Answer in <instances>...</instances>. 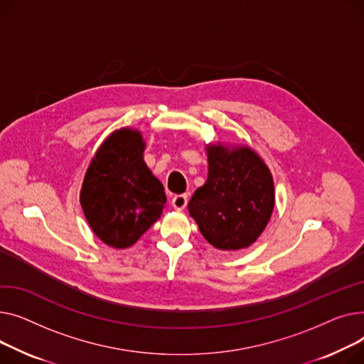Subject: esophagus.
Masks as SVG:
<instances>
[{
  "label": "esophagus",
  "instance_id": "1",
  "mask_svg": "<svg viewBox=\"0 0 364 364\" xmlns=\"http://www.w3.org/2000/svg\"><path fill=\"white\" fill-rule=\"evenodd\" d=\"M186 204H188V196H185V194L175 196V197L172 198V205H173V208H176V210H183V208L186 207Z\"/></svg>",
  "mask_w": 364,
  "mask_h": 364
}]
</instances>
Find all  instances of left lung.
I'll return each mask as SVG.
<instances>
[{"label": "left lung", "mask_w": 364, "mask_h": 364, "mask_svg": "<svg viewBox=\"0 0 364 364\" xmlns=\"http://www.w3.org/2000/svg\"><path fill=\"white\" fill-rule=\"evenodd\" d=\"M207 153L208 178L188 204L191 216L213 247H250L264 230L274 205L269 168L248 146L229 151L211 145Z\"/></svg>", "instance_id": "left-lung-1"}]
</instances>
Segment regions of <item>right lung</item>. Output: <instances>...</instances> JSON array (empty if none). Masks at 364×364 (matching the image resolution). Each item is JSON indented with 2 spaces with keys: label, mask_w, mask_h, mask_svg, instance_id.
Wrapping results in <instances>:
<instances>
[{
  "label": "right lung",
  "mask_w": 364,
  "mask_h": 364,
  "mask_svg": "<svg viewBox=\"0 0 364 364\" xmlns=\"http://www.w3.org/2000/svg\"><path fill=\"white\" fill-rule=\"evenodd\" d=\"M138 131L120 129L100 146L80 191L85 218L107 245H134L160 216L164 188L142 160Z\"/></svg>",
  "instance_id": "right-lung-1"
}]
</instances>
